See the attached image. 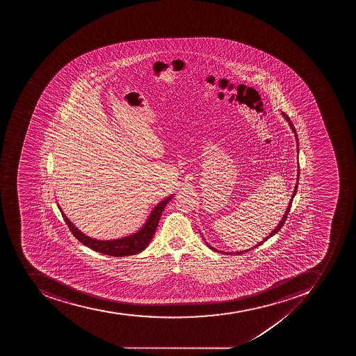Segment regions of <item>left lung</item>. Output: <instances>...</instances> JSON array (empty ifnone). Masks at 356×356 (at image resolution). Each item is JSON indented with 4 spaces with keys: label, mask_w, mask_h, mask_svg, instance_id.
Here are the masks:
<instances>
[{
    "label": "left lung",
    "mask_w": 356,
    "mask_h": 356,
    "mask_svg": "<svg viewBox=\"0 0 356 356\" xmlns=\"http://www.w3.org/2000/svg\"><path fill=\"white\" fill-rule=\"evenodd\" d=\"M282 115H283L284 118H285L286 121L289 122V127H291V131H293V134H294L295 139H296V143H297V154H298V152H300V150H298V137H297L296 130H295L294 126L291 124V120H289V118L287 117V115L284 113V112H282ZM298 180H300V165H297V180H296V185H295L294 191H293V195H291V200H289V206H287V208H286L285 213H284L283 217H282V219H280V222H278L277 226L275 227L274 229L272 230V232H269V235L267 236V237H265V238L263 239V241H259L257 245H255V246L252 247V248H250V250H241V252H236L235 254H243V252H250V250H254V248H256V247L261 246L263 243H265V241H267V239L270 238V237H273V236L275 235V234H277L278 232H280V228L283 227L284 222H285L286 218H287V215H289V209H291V202H293V199H294L295 195H296L297 193V186H298ZM202 238H204V236H202ZM204 243H206V245H207L208 247H209L210 250H213V252H221V254H226V255H232L234 252H221V250H216V248H213L211 245L208 244L207 241H206V239L204 238Z\"/></svg>",
    "instance_id": "1"
}]
</instances>
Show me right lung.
I'll use <instances>...</instances> for the list:
<instances>
[{"label":"right lung","mask_w":356,"mask_h":356,"mask_svg":"<svg viewBox=\"0 0 356 356\" xmlns=\"http://www.w3.org/2000/svg\"><path fill=\"white\" fill-rule=\"evenodd\" d=\"M174 196L175 193L158 202L149 213L145 224L137 232H132L130 235L124 236L121 238L108 239V241H104V239L101 241V239L92 238V237L86 235L79 229L78 227H76V225L73 224L70 219L67 218L59 204H58V207H59L67 227L70 228L71 232L84 246L89 247L95 252H101L104 255L124 257V256L136 255L138 252H143L148 246L149 243L154 237L156 229H157L158 222H159L160 217L163 215L165 206L171 199L174 198Z\"/></svg>","instance_id":"right-lung-1"}]
</instances>
